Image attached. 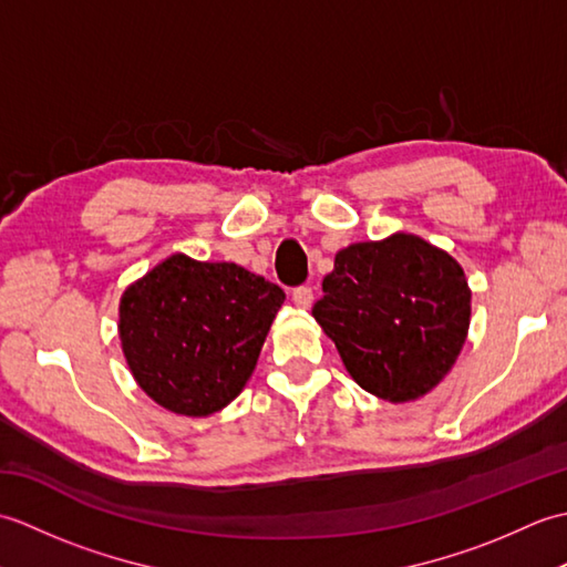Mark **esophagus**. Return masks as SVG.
Masks as SVG:
<instances>
[{
    "label": "esophagus",
    "mask_w": 567,
    "mask_h": 567,
    "mask_svg": "<svg viewBox=\"0 0 567 567\" xmlns=\"http://www.w3.org/2000/svg\"><path fill=\"white\" fill-rule=\"evenodd\" d=\"M292 302L299 309H309L311 302H315V292H311V287H307V285L295 287V290H292Z\"/></svg>",
    "instance_id": "1"
}]
</instances>
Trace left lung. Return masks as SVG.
I'll return each mask as SVG.
<instances>
[{
  "mask_svg": "<svg viewBox=\"0 0 567 567\" xmlns=\"http://www.w3.org/2000/svg\"><path fill=\"white\" fill-rule=\"evenodd\" d=\"M311 309L365 392L412 402L449 375L470 327V287L449 252L412 234L336 252Z\"/></svg>",
  "mask_w": 567,
  "mask_h": 567,
  "instance_id": "8db88e82",
  "label": "left lung"
}]
</instances>
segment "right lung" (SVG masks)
Segmentation results:
<instances>
[{"mask_svg": "<svg viewBox=\"0 0 567 567\" xmlns=\"http://www.w3.org/2000/svg\"><path fill=\"white\" fill-rule=\"evenodd\" d=\"M282 302L280 287L236 262L175 252L128 285L118 302L131 375L167 412H221L256 370Z\"/></svg>", "mask_w": 567, "mask_h": 567, "instance_id": "right-lung-1", "label": "right lung"}]
</instances>
